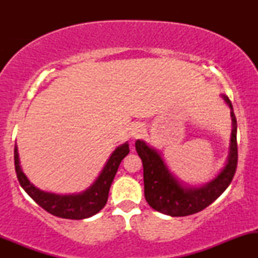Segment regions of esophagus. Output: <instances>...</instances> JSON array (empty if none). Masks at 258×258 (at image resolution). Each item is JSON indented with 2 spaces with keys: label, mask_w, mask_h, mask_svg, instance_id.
I'll use <instances>...</instances> for the list:
<instances>
[{
  "label": "esophagus",
  "mask_w": 258,
  "mask_h": 258,
  "mask_svg": "<svg viewBox=\"0 0 258 258\" xmlns=\"http://www.w3.org/2000/svg\"><path fill=\"white\" fill-rule=\"evenodd\" d=\"M144 133V130H143V126L142 125H138V123H136V125L132 126L131 128V136L132 137H141L142 135Z\"/></svg>",
  "instance_id": "1"
}]
</instances>
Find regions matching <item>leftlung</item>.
<instances>
[{
    "instance_id": "left-lung-1",
    "label": "left lung",
    "mask_w": 258,
    "mask_h": 258,
    "mask_svg": "<svg viewBox=\"0 0 258 258\" xmlns=\"http://www.w3.org/2000/svg\"><path fill=\"white\" fill-rule=\"evenodd\" d=\"M223 98L230 109H233L229 98L226 96ZM232 120V143L226 167L214 180L201 188H185L180 185L156 150L148 147L143 141L136 142V150L143 162L144 197L154 210L172 217L193 215L206 209L226 190L238 166L236 119L233 111Z\"/></svg>"
}]
</instances>
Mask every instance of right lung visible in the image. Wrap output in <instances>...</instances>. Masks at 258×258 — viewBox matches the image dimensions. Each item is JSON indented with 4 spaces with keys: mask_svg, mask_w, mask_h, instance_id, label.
Listing matches in <instances>:
<instances>
[{
    "mask_svg": "<svg viewBox=\"0 0 258 258\" xmlns=\"http://www.w3.org/2000/svg\"><path fill=\"white\" fill-rule=\"evenodd\" d=\"M130 153L128 144L125 143L117 148L111 154L110 159L106 162L98 179L90 186L87 190L76 195H58L40 190L30 180L26 178L24 172L22 171L18 159L17 146L14 147V166H16L17 178L20 185L24 189L29 197L31 198L37 205L53 216H57L67 220H82V218L91 217L98 214L100 210L105 206L108 201L109 189L114 180L115 174L117 172L121 161Z\"/></svg>",
    "mask_w": 258,
    "mask_h": 258,
    "instance_id": "add662e5",
    "label": "right lung"
}]
</instances>
